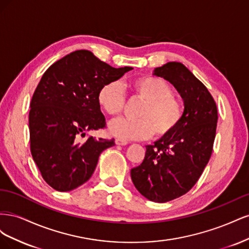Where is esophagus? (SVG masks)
<instances>
[{"instance_id":"1","label":"esophagus","mask_w":249,"mask_h":249,"mask_svg":"<svg viewBox=\"0 0 249 249\" xmlns=\"http://www.w3.org/2000/svg\"><path fill=\"white\" fill-rule=\"evenodd\" d=\"M115 143H116V145H126L127 141L123 140V139H116Z\"/></svg>"}]
</instances>
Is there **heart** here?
Here are the masks:
<instances>
[{"label": "heart", "mask_w": 249, "mask_h": 249, "mask_svg": "<svg viewBox=\"0 0 249 249\" xmlns=\"http://www.w3.org/2000/svg\"><path fill=\"white\" fill-rule=\"evenodd\" d=\"M135 96L145 102L138 113L137 120L117 118L109 124V132L123 140H143L167 136L175 131L183 118L182 104L172 95L168 83L156 77H141L129 84ZM125 97L118 82L104 84L97 93V103L109 115L122 112Z\"/></svg>", "instance_id": "b5f03b06"}]
</instances>
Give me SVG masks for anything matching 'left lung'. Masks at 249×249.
<instances>
[{
  "mask_svg": "<svg viewBox=\"0 0 249 249\" xmlns=\"http://www.w3.org/2000/svg\"><path fill=\"white\" fill-rule=\"evenodd\" d=\"M154 74L177 89L184 114L175 131L145 146L144 159L131 169V178L145 198L166 202L186 194L201 176L212 155L218 114L207 87L184 64L167 62Z\"/></svg>",
  "mask_w": 249,
  "mask_h": 249,
  "instance_id": "1",
  "label": "left lung"
}]
</instances>
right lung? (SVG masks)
<instances>
[{
	"instance_id": "obj_1",
	"label": "right lung",
	"mask_w": 249,
	"mask_h": 249,
	"mask_svg": "<svg viewBox=\"0 0 249 249\" xmlns=\"http://www.w3.org/2000/svg\"><path fill=\"white\" fill-rule=\"evenodd\" d=\"M132 70L114 69L90 51L80 50L43 73L30 104V144L43 179L55 190L71 191L86 183L100 155L115 145L114 139L90 136L80 142V136L106 124L97 103L101 87Z\"/></svg>"
}]
</instances>
